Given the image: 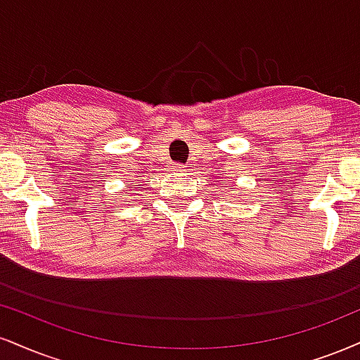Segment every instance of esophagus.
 <instances>
[{"label":"esophagus","instance_id":"esophagus-1","mask_svg":"<svg viewBox=\"0 0 360 360\" xmlns=\"http://www.w3.org/2000/svg\"><path fill=\"white\" fill-rule=\"evenodd\" d=\"M171 169H172V171H176V172H181V171H184V166H183V164H172Z\"/></svg>","mask_w":360,"mask_h":360}]
</instances>
